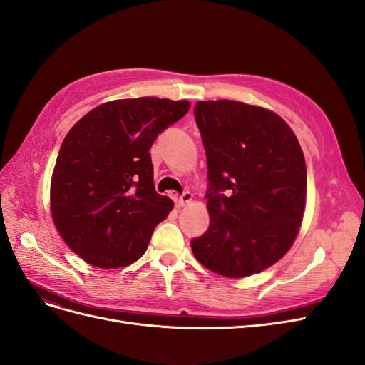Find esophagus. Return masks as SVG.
Returning a JSON list of instances; mask_svg holds the SVG:
<instances>
[{
    "mask_svg": "<svg viewBox=\"0 0 365 365\" xmlns=\"http://www.w3.org/2000/svg\"><path fill=\"white\" fill-rule=\"evenodd\" d=\"M192 201H193V195L190 192H184L181 195V197H178V200H176L175 202H176V207L181 208V207H184L187 204H190Z\"/></svg>",
    "mask_w": 365,
    "mask_h": 365,
    "instance_id": "34e87169",
    "label": "esophagus"
}]
</instances>
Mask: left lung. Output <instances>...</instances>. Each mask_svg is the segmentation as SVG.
<instances>
[{"label": "left lung", "mask_w": 365, "mask_h": 365, "mask_svg": "<svg viewBox=\"0 0 365 365\" xmlns=\"http://www.w3.org/2000/svg\"><path fill=\"white\" fill-rule=\"evenodd\" d=\"M208 168L207 233L192 240L202 267L230 279L259 274L292 247L306 208V161L286 121L235 101L196 102Z\"/></svg>", "instance_id": "left-lung-1"}]
</instances>
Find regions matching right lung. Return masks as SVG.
I'll list each match as a JSON object with an SVG mask.
<instances>
[{"mask_svg":"<svg viewBox=\"0 0 365 365\" xmlns=\"http://www.w3.org/2000/svg\"><path fill=\"white\" fill-rule=\"evenodd\" d=\"M190 102L120 98L96 106L63 138L50 210L63 242L97 268H123L146 252L173 202L155 192L149 149Z\"/></svg>","mask_w":365,"mask_h":365,"instance_id":"obj_1","label":"right lung"}]
</instances>
